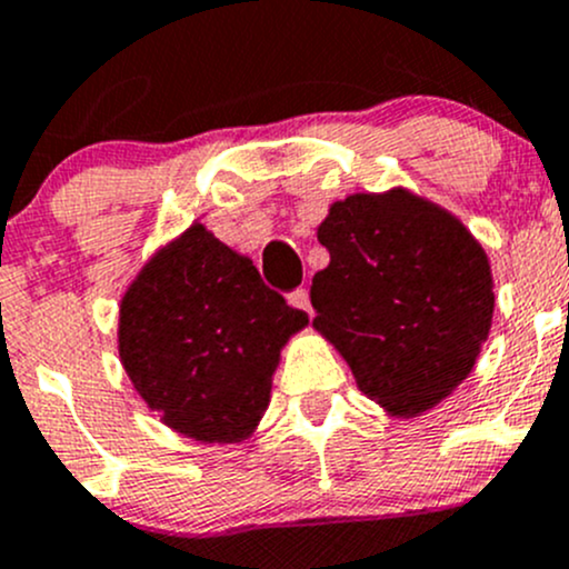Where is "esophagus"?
I'll use <instances>...</instances> for the list:
<instances>
[{
	"instance_id": "esophagus-1",
	"label": "esophagus",
	"mask_w": 569,
	"mask_h": 569,
	"mask_svg": "<svg viewBox=\"0 0 569 569\" xmlns=\"http://www.w3.org/2000/svg\"><path fill=\"white\" fill-rule=\"evenodd\" d=\"M289 306L300 308V311L313 313L311 311V297H308V289H295V291H291V295H289Z\"/></svg>"
}]
</instances>
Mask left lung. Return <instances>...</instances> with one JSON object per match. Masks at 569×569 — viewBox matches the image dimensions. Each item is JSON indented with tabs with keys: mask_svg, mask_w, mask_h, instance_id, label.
<instances>
[{
	"mask_svg": "<svg viewBox=\"0 0 569 569\" xmlns=\"http://www.w3.org/2000/svg\"><path fill=\"white\" fill-rule=\"evenodd\" d=\"M313 325L360 391L396 416L438 405L470 375L492 321L485 250L438 206L393 189L352 194L319 226Z\"/></svg>",
	"mask_w": 569,
	"mask_h": 569,
	"instance_id": "obj_1",
	"label": "left lung"
}]
</instances>
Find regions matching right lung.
Wrapping results in <instances>:
<instances>
[{
  "instance_id": "add662e5",
  "label": "right lung",
  "mask_w": 569,
  "mask_h": 569,
  "mask_svg": "<svg viewBox=\"0 0 569 569\" xmlns=\"http://www.w3.org/2000/svg\"><path fill=\"white\" fill-rule=\"evenodd\" d=\"M306 325L250 258L192 226L126 291L120 360L168 427L237 443L267 410L280 347Z\"/></svg>"
}]
</instances>
